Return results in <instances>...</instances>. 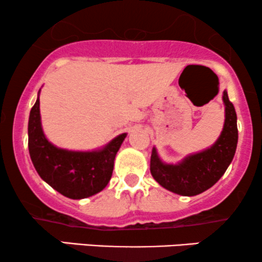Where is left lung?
Instances as JSON below:
<instances>
[{"mask_svg": "<svg viewBox=\"0 0 262 262\" xmlns=\"http://www.w3.org/2000/svg\"><path fill=\"white\" fill-rule=\"evenodd\" d=\"M225 119L221 135L208 149L187 155L177 164H166L152 148L150 172L159 185L180 196H196L212 187L224 175L235 155L237 144L236 113L223 92Z\"/></svg>", "mask_w": 262, "mask_h": 262, "instance_id": "left-lung-1", "label": "left lung"}]
</instances>
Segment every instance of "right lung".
Masks as SVG:
<instances>
[{"label": "right lung", "mask_w": 262, "mask_h": 262, "mask_svg": "<svg viewBox=\"0 0 262 262\" xmlns=\"http://www.w3.org/2000/svg\"><path fill=\"white\" fill-rule=\"evenodd\" d=\"M39 92L28 122L29 155L38 175L71 200H82L101 192L112 177L114 159L127 133L119 134L103 148L92 151L58 148L47 139L41 128Z\"/></svg>", "instance_id": "obj_1"}]
</instances>
